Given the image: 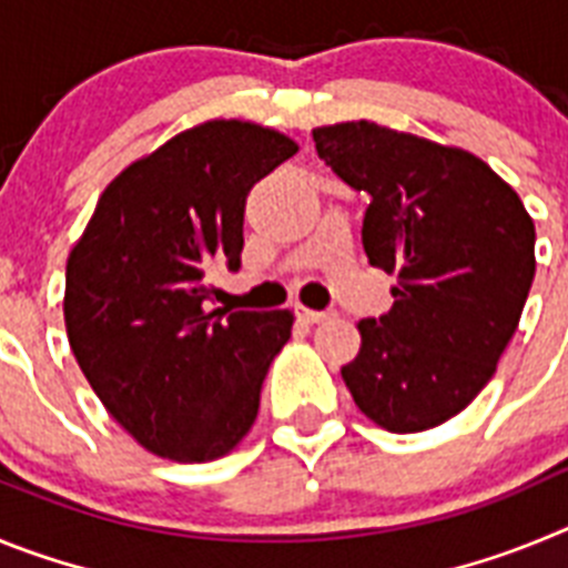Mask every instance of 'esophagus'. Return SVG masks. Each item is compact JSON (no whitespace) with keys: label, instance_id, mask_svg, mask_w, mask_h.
Wrapping results in <instances>:
<instances>
[{"label":"esophagus","instance_id":"34e87169","mask_svg":"<svg viewBox=\"0 0 568 568\" xmlns=\"http://www.w3.org/2000/svg\"><path fill=\"white\" fill-rule=\"evenodd\" d=\"M295 315H298L304 324H321V321H327L333 313H324V310H307V307H295Z\"/></svg>","mask_w":568,"mask_h":568}]
</instances>
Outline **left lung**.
<instances>
[{
    "label": "left lung",
    "mask_w": 568,
    "mask_h": 568,
    "mask_svg": "<svg viewBox=\"0 0 568 568\" xmlns=\"http://www.w3.org/2000/svg\"><path fill=\"white\" fill-rule=\"evenodd\" d=\"M315 150L369 195L366 258L398 275L393 310L358 321L341 366L361 413L389 433H424L475 400L518 329L535 278V224L478 155L375 122L313 130Z\"/></svg>",
    "instance_id": "1"
}]
</instances>
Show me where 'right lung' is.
Masks as SVG:
<instances>
[{
  "instance_id": "add662e5",
  "label": "right lung",
  "mask_w": 568,
  "mask_h": 568,
  "mask_svg": "<svg viewBox=\"0 0 568 568\" xmlns=\"http://www.w3.org/2000/svg\"><path fill=\"white\" fill-rule=\"evenodd\" d=\"M295 150L241 119L182 130L115 175L70 250V349L104 409L159 458H222L258 415L295 318L207 310V275L241 267L250 187Z\"/></svg>"
}]
</instances>
